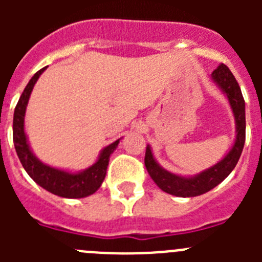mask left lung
Segmentation results:
<instances>
[{"instance_id": "obj_1", "label": "left lung", "mask_w": 262, "mask_h": 262, "mask_svg": "<svg viewBox=\"0 0 262 262\" xmlns=\"http://www.w3.org/2000/svg\"><path fill=\"white\" fill-rule=\"evenodd\" d=\"M211 80L226 94L231 108H232L236 126L235 143H233L230 152L219 163L212 165L211 168L206 169L203 172L198 173V174L191 176V177L174 174V173H170L169 170L164 169L155 160L151 147L147 145L144 157L145 168H147L148 173H149L151 178L155 181V184L161 190L168 194H172V195L182 196V198L196 196L214 189L215 186H217L224 178L228 177V174L232 172L237 161H239L243 148H244L245 102L239 84H237L235 76L232 75V72L224 64H221L212 72Z\"/></svg>"}]
</instances>
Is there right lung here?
<instances>
[{
  "instance_id": "add662e5",
  "label": "right lung",
  "mask_w": 262,
  "mask_h": 262,
  "mask_svg": "<svg viewBox=\"0 0 262 262\" xmlns=\"http://www.w3.org/2000/svg\"><path fill=\"white\" fill-rule=\"evenodd\" d=\"M45 69L46 68H41L32 76L15 106L13 119L14 147H15L20 164L27 172V174L39 186L55 195L62 196V198H85V196L96 193L99 186L102 185L110 156L117 149L120 139L103 148L96 163L81 172H67L62 169L53 168V166L41 163L40 160L32 154L29 142H27V136L25 133V114H26L30 94L34 89L35 82L38 81L39 76L45 72Z\"/></svg>"
}]
</instances>
